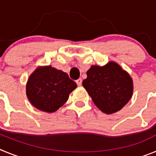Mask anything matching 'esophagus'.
Masks as SVG:
<instances>
[{"label":"esophagus","instance_id":"1","mask_svg":"<svg viewBox=\"0 0 156 156\" xmlns=\"http://www.w3.org/2000/svg\"><path fill=\"white\" fill-rule=\"evenodd\" d=\"M76 84L78 86H81V84H82V80L78 79L77 80H76Z\"/></svg>","mask_w":156,"mask_h":156}]
</instances>
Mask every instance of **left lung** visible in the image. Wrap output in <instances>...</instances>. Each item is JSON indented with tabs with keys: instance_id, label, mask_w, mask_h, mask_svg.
I'll use <instances>...</instances> for the list:
<instances>
[{
	"instance_id": "left-lung-1",
	"label": "left lung",
	"mask_w": 156,
	"mask_h": 156,
	"mask_svg": "<svg viewBox=\"0 0 156 156\" xmlns=\"http://www.w3.org/2000/svg\"><path fill=\"white\" fill-rule=\"evenodd\" d=\"M83 86L98 108L106 114L119 111L133 94V81L118 64L93 66L87 72Z\"/></svg>"
}]
</instances>
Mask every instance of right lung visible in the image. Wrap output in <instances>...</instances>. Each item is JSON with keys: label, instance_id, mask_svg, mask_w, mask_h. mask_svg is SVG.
I'll list each match as a JSON object with an SVG mask.
<instances>
[{"label": "right lung", "instance_id": "add662e5", "mask_svg": "<svg viewBox=\"0 0 156 156\" xmlns=\"http://www.w3.org/2000/svg\"><path fill=\"white\" fill-rule=\"evenodd\" d=\"M76 87L64 72L51 66L40 67L29 78L27 95L37 108L54 112L67 101L69 94Z\"/></svg>", "mask_w": 156, "mask_h": 156}]
</instances>
